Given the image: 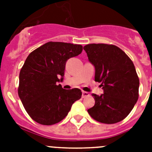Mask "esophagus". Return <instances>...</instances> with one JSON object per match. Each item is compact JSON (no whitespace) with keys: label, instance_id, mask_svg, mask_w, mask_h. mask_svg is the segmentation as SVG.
Instances as JSON below:
<instances>
[{"label":"esophagus","instance_id":"obj_1","mask_svg":"<svg viewBox=\"0 0 152 152\" xmlns=\"http://www.w3.org/2000/svg\"><path fill=\"white\" fill-rule=\"evenodd\" d=\"M90 94L88 92H86V91H83L82 92V97H87V96H89Z\"/></svg>","mask_w":152,"mask_h":152}]
</instances>
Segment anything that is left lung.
Returning <instances> with one entry per match:
<instances>
[{
    "mask_svg": "<svg viewBox=\"0 0 152 152\" xmlns=\"http://www.w3.org/2000/svg\"><path fill=\"white\" fill-rule=\"evenodd\" d=\"M95 67V81L101 83L103 94H93L94 106L88 109L96 121L113 124L128 116L139 99V79L134 64L119 47L111 44L84 46Z\"/></svg>",
    "mask_w": 152,
    "mask_h": 152,
    "instance_id": "obj_1",
    "label": "left lung"
}]
</instances>
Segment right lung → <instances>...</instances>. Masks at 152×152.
<instances>
[{"instance_id": "add662e5", "label": "right lung", "mask_w": 152, "mask_h": 152, "mask_svg": "<svg viewBox=\"0 0 152 152\" xmlns=\"http://www.w3.org/2000/svg\"><path fill=\"white\" fill-rule=\"evenodd\" d=\"M82 50L81 45L49 42L26 58L19 76L18 95L36 123L45 126L59 123L72 104L80 99V89H63L58 82L62 81L68 58L78 56Z\"/></svg>"}]
</instances>
